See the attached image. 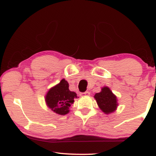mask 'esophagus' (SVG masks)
Returning a JSON list of instances; mask_svg holds the SVG:
<instances>
[{
    "instance_id": "esophagus-1",
    "label": "esophagus",
    "mask_w": 156,
    "mask_h": 156,
    "mask_svg": "<svg viewBox=\"0 0 156 156\" xmlns=\"http://www.w3.org/2000/svg\"><path fill=\"white\" fill-rule=\"evenodd\" d=\"M82 94H83V95H84V96H89V94H90V92H83Z\"/></svg>"
}]
</instances>
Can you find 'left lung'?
Masks as SVG:
<instances>
[{
	"instance_id": "8db88e82",
	"label": "left lung",
	"mask_w": 156,
	"mask_h": 156,
	"mask_svg": "<svg viewBox=\"0 0 156 156\" xmlns=\"http://www.w3.org/2000/svg\"><path fill=\"white\" fill-rule=\"evenodd\" d=\"M101 110L105 114H109L117 110V98L108 87H102L101 92L94 96Z\"/></svg>"
}]
</instances>
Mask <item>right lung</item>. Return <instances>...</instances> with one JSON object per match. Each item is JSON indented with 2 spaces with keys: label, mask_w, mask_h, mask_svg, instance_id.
I'll use <instances>...</instances> for the list:
<instances>
[{
  "label": "right lung",
  "mask_w": 156,
  "mask_h": 156,
  "mask_svg": "<svg viewBox=\"0 0 156 156\" xmlns=\"http://www.w3.org/2000/svg\"><path fill=\"white\" fill-rule=\"evenodd\" d=\"M78 98L77 94L69 89V83L64 78L48 91L44 97L47 106L52 112L60 115L69 112V107Z\"/></svg>",
  "instance_id": "obj_1"
}]
</instances>
